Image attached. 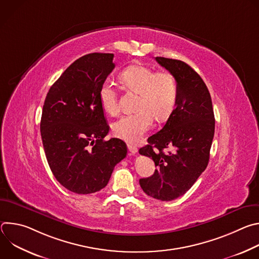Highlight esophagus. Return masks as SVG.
Returning <instances> with one entry per match:
<instances>
[{
  "mask_svg": "<svg viewBox=\"0 0 259 259\" xmlns=\"http://www.w3.org/2000/svg\"><path fill=\"white\" fill-rule=\"evenodd\" d=\"M127 147H128V151H129V153H130V155H135L136 153H137V147L135 146V145H133V144H130V143H128L127 144Z\"/></svg>",
  "mask_w": 259,
  "mask_h": 259,
  "instance_id": "esophagus-1",
  "label": "esophagus"
}]
</instances>
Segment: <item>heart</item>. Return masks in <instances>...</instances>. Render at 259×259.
<instances>
[{"label":"heart","instance_id":"obj_1","mask_svg":"<svg viewBox=\"0 0 259 259\" xmlns=\"http://www.w3.org/2000/svg\"><path fill=\"white\" fill-rule=\"evenodd\" d=\"M126 87L140 94L134 115L121 118L113 124V133L118 138L136 142L153 125V117L158 121L166 120L175 107L178 87L175 78L169 72H157L153 68L134 64L125 68L121 75ZM102 109L110 116L120 112L114 84L104 81L99 90Z\"/></svg>","mask_w":259,"mask_h":259}]
</instances>
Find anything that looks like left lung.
I'll return each instance as SVG.
<instances>
[{"label": "left lung", "instance_id": "obj_1", "mask_svg": "<svg viewBox=\"0 0 259 259\" xmlns=\"http://www.w3.org/2000/svg\"><path fill=\"white\" fill-rule=\"evenodd\" d=\"M156 60L175 78L178 96L165 126L139 150L158 167L151 177L139 179V184L147 196L172 201L186 194L206 169L215 119L209 90L197 71L181 60Z\"/></svg>", "mask_w": 259, "mask_h": 259}]
</instances>
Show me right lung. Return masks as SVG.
I'll use <instances>...</instances> for the list:
<instances>
[{
  "instance_id": "add662e5",
  "label": "right lung",
  "mask_w": 259,
  "mask_h": 259,
  "mask_svg": "<svg viewBox=\"0 0 259 259\" xmlns=\"http://www.w3.org/2000/svg\"><path fill=\"white\" fill-rule=\"evenodd\" d=\"M112 53H90L72 62L47 93L41 136L49 167L66 190L79 195L102 190L127 155L109 131L99 90L115 68Z\"/></svg>"
}]
</instances>
